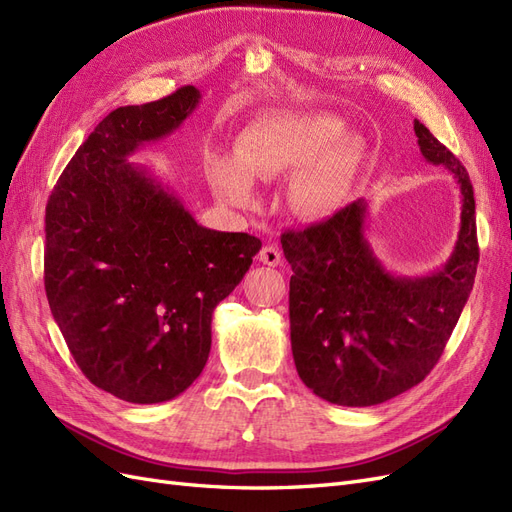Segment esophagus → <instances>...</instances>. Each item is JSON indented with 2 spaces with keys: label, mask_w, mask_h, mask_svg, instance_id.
<instances>
[{
  "label": "esophagus",
  "mask_w": 512,
  "mask_h": 512,
  "mask_svg": "<svg viewBox=\"0 0 512 512\" xmlns=\"http://www.w3.org/2000/svg\"><path fill=\"white\" fill-rule=\"evenodd\" d=\"M258 260L267 267H277V265H282V254L275 245H265L258 254Z\"/></svg>",
  "instance_id": "1"
}]
</instances>
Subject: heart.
Masks as SVG:
<instances>
[{
	"label": "heart",
	"mask_w": 512,
	"mask_h": 512,
	"mask_svg": "<svg viewBox=\"0 0 512 512\" xmlns=\"http://www.w3.org/2000/svg\"><path fill=\"white\" fill-rule=\"evenodd\" d=\"M342 121L329 115L280 113L254 121L235 143V158L207 162L215 198L230 207H250L254 181H273L292 173L286 207L303 222L329 220L344 207L359 173L361 147L342 132Z\"/></svg>",
	"instance_id": "b5f03b06"
}]
</instances>
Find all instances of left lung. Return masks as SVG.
Instances as JSON below:
<instances>
[{
  "mask_svg": "<svg viewBox=\"0 0 512 512\" xmlns=\"http://www.w3.org/2000/svg\"><path fill=\"white\" fill-rule=\"evenodd\" d=\"M423 158L461 192L459 235L446 265L395 275L365 239L367 200L282 235L290 277V344L307 389L337 406L365 408L412 389L433 369L468 303L478 265L474 190L466 168L414 121Z\"/></svg>",
  "mask_w": 512,
  "mask_h": 512,
  "instance_id": "obj_1",
  "label": "left lung"
}]
</instances>
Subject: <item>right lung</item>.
<instances>
[{
  "label": "right lung",
  "mask_w": 512,
  "mask_h": 512,
  "mask_svg": "<svg viewBox=\"0 0 512 512\" xmlns=\"http://www.w3.org/2000/svg\"><path fill=\"white\" fill-rule=\"evenodd\" d=\"M192 85L108 113L61 173L44 218V290L85 378L130 404L175 399L200 376L211 316L262 247L200 226L151 168L128 162L181 128Z\"/></svg>",
  "instance_id": "add662e5"
}]
</instances>
